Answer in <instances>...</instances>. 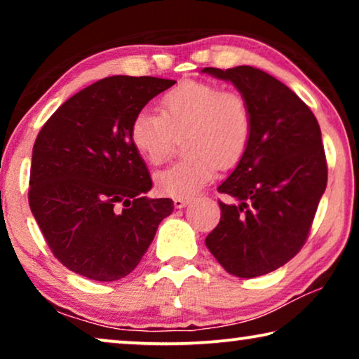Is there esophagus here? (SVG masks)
Here are the masks:
<instances>
[{
  "label": "esophagus",
  "mask_w": 359,
  "mask_h": 359,
  "mask_svg": "<svg viewBox=\"0 0 359 359\" xmlns=\"http://www.w3.org/2000/svg\"><path fill=\"white\" fill-rule=\"evenodd\" d=\"M173 204H175V208H176V209H183V208H186V205L189 204V199H184V198H175V199H173Z\"/></svg>",
  "instance_id": "34e87169"
}]
</instances>
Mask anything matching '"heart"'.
<instances>
[{"label":"heart","mask_w":359,"mask_h":359,"mask_svg":"<svg viewBox=\"0 0 359 359\" xmlns=\"http://www.w3.org/2000/svg\"><path fill=\"white\" fill-rule=\"evenodd\" d=\"M160 114L137 112L129 137L150 165L168 158L175 137H183L184 160L155 175V188L171 198H191L210 183L217 165L232 168L252 139L253 119L242 93L220 90L205 81H184L161 96Z\"/></svg>","instance_id":"b5f03b06"}]
</instances>
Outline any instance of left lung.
Instances as JSON below:
<instances>
[{"mask_svg":"<svg viewBox=\"0 0 359 359\" xmlns=\"http://www.w3.org/2000/svg\"><path fill=\"white\" fill-rule=\"evenodd\" d=\"M232 81L252 109L248 149L219 193L220 222L205 238L225 271L238 278L271 273L304 247L327 186L320 126L296 93L248 65L204 68Z\"/></svg>","mask_w":359,"mask_h":359,"instance_id":"8db88e82","label":"left lung"}]
</instances>
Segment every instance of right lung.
Returning <instances> with one entry per match:
<instances>
[{
  "instance_id": "obj_1",
  "label": "right lung",
  "mask_w": 359,
  "mask_h": 359,
  "mask_svg": "<svg viewBox=\"0 0 359 359\" xmlns=\"http://www.w3.org/2000/svg\"><path fill=\"white\" fill-rule=\"evenodd\" d=\"M175 80L116 75L53 112L32 149L29 205L53 257L95 281L140 263L173 201L150 199L149 170L132 147L137 112Z\"/></svg>"
}]
</instances>
